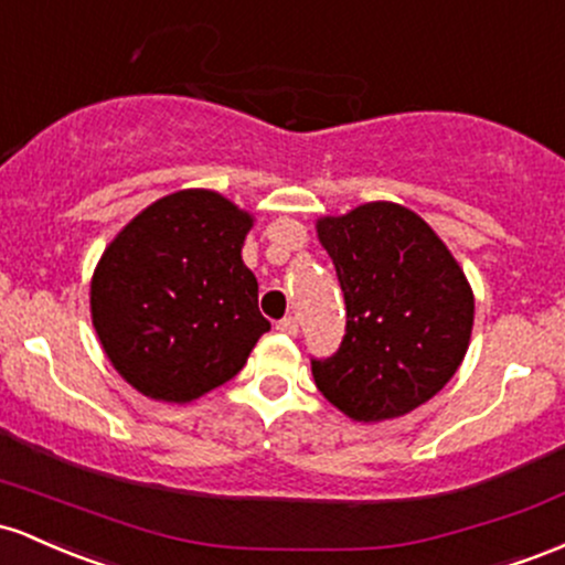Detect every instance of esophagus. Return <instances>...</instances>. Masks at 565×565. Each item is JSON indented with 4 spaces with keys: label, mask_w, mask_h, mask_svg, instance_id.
<instances>
[{
    "label": "esophagus",
    "mask_w": 565,
    "mask_h": 565,
    "mask_svg": "<svg viewBox=\"0 0 565 565\" xmlns=\"http://www.w3.org/2000/svg\"><path fill=\"white\" fill-rule=\"evenodd\" d=\"M277 331L285 335H299V322H296V317H282V320L277 322Z\"/></svg>",
    "instance_id": "34e87169"
}]
</instances>
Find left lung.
<instances>
[{
    "label": "left lung",
    "mask_w": 565,
    "mask_h": 565,
    "mask_svg": "<svg viewBox=\"0 0 565 565\" xmlns=\"http://www.w3.org/2000/svg\"><path fill=\"white\" fill-rule=\"evenodd\" d=\"M347 303L331 358H312L315 384L354 422H382L435 397L465 360L475 301L443 239L408 207L367 202L317 221Z\"/></svg>",
    "instance_id": "1"
}]
</instances>
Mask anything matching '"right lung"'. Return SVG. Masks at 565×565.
I'll use <instances>...</instances> for the list:
<instances>
[{
    "mask_svg": "<svg viewBox=\"0 0 565 565\" xmlns=\"http://www.w3.org/2000/svg\"><path fill=\"white\" fill-rule=\"evenodd\" d=\"M250 215L205 189L146 207L106 248L90 285L111 365L146 397L189 403L243 371L269 331L243 264Z\"/></svg>",
    "mask_w": 565,
    "mask_h": 565,
    "instance_id": "1",
    "label": "right lung"
}]
</instances>
